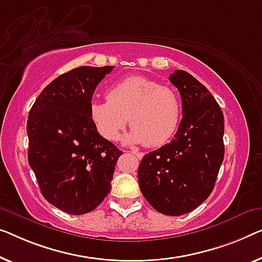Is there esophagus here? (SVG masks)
<instances>
[{
    "instance_id": "obj_1",
    "label": "esophagus",
    "mask_w": 262,
    "mask_h": 262,
    "mask_svg": "<svg viewBox=\"0 0 262 262\" xmlns=\"http://www.w3.org/2000/svg\"><path fill=\"white\" fill-rule=\"evenodd\" d=\"M129 153H132L133 155H135L138 159H142V156H143V154L140 153V151H138V150H132V151H129Z\"/></svg>"
}]
</instances>
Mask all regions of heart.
<instances>
[{
  "mask_svg": "<svg viewBox=\"0 0 262 262\" xmlns=\"http://www.w3.org/2000/svg\"><path fill=\"white\" fill-rule=\"evenodd\" d=\"M99 134L109 141L119 139L129 118V143L159 147L177 130L181 118V102L169 85L159 84L144 76H129L112 85L107 101L93 102L89 108Z\"/></svg>",
  "mask_w": 262,
  "mask_h": 262,
  "instance_id": "1",
  "label": "heart"
}]
</instances>
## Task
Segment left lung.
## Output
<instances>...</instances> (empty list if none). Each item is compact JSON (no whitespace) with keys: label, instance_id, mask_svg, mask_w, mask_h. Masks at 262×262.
<instances>
[{"label":"left lung","instance_id":"1","mask_svg":"<svg viewBox=\"0 0 262 262\" xmlns=\"http://www.w3.org/2000/svg\"><path fill=\"white\" fill-rule=\"evenodd\" d=\"M169 80L182 101V120L169 143L143 156L139 185L154 209L179 216L200 206L215 185L224 161V115L201 82L185 70Z\"/></svg>","mask_w":262,"mask_h":262}]
</instances>
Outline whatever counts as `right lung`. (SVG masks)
<instances>
[{
    "mask_svg": "<svg viewBox=\"0 0 262 262\" xmlns=\"http://www.w3.org/2000/svg\"><path fill=\"white\" fill-rule=\"evenodd\" d=\"M114 67H79L50 82L31 107L28 162L47 201L73 215L92 212L107 196L122 155L91 118L95 88Z\"/></svg>",
    "mask_w": 262,
    "mask_h": 262,
    "instance_id": "obj_1",
    "label": "right lung"
}]
</instances>
